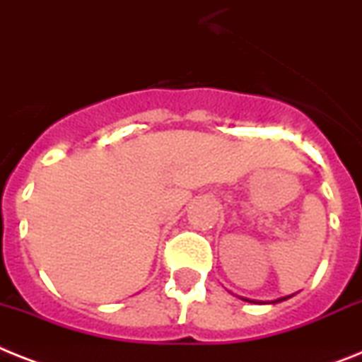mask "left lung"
I'll list each match as a JSON object with an SVG mask.
<instances>
[{"instance_id": "8db88e82", "label": "left lung", "mask_w": 362, "mask_h": 362, "mask_svg": "<svg viewBox=\"0 0 362 362\" xmlns=\"http://www.w3.org/2000/svg\"><path fill=\"white\" fill-rule=\"evenodd\" d=\"M287 298H291V296H287ZM287 298H281V300H287ZM281 300H276V302H281ZM247 302H250V300H247Z\"/></svg>"}]
</instances>
